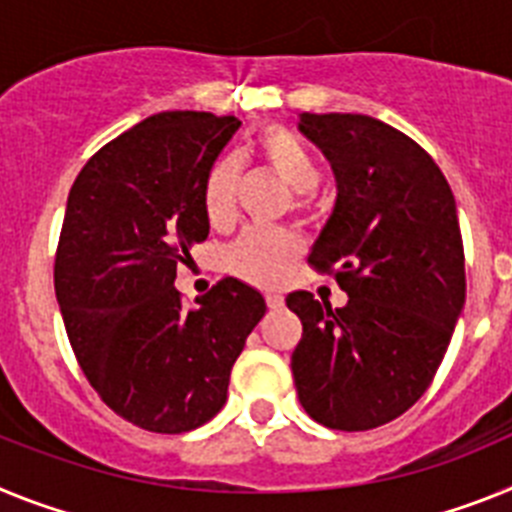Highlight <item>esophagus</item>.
<instances>
[{"mask_svg":"<svg viewBox=\"0 0 512 512\" xmlns=\"http://www.w3.org/2000/svg\"><path fill=\"white\" fill-rule=\"evenodd\" d=\"M265 304H268V309H281L283 296L278 291H268L265 293Z\"/></svg>","mask_w":512,"mask_h":512,"instance_id":"esophagus-1","label":"esophagus"}]
</instances>
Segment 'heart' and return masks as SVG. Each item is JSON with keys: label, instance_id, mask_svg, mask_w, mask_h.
I'll use <instances>...</instances> for the list:
<instances>
[{"label": "heart", "instance_id": "b5f03b06", "mask_svg": "<svg viewBox=\"0 0 512 512\" xmlns=\"http://www.w3.org/2000/svg\"><path fill=\"white\" fill-rule=\"evenodd\" d=\"M257 151L262 162L293 190L296 208H306L309 193L319 188L322 170L309 146L293 131L283 126H270L260 133ZM242 175V162L234 154L216 159L203 180V211L213 226H226L237 216V188ZM301 242L288 229H244L226 250V270L260 286H273L283 281L291 262L299 257Z\"/></svg>", "mask_w": 512, "mask_h": 512}]
</instances>
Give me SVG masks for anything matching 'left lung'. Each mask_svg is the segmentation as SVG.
Masks as SVG:
<instances>
[{"label":"left lung","instance_id":"obj_1","mask_svg":"<svg viewBox=\"0 0 512 512\" xmlns=\"http://www.w3.org/2000/svg\"><path fill=\"white\" fill-rule=\"evenodd\" d=\"M299 128L337 180L309 265L335 275L348 304L288 293L304 324L291 355L296 394L324 428H379L428 391L464 309L456 201L428 151L371 115L304 113Z\"/></svg>","mask_w":512,"mask_h":512}]
</instances>
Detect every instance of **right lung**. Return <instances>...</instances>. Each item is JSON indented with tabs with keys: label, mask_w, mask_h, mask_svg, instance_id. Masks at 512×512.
<instances>
[{
	"label": "right lung",
	"mask_w": 512,
	"mask_h": 512,
	"mask_svg": "<svg viewBox=\"0 0 512 512\" xmlns=\"http://www.w3.org/2000/svg\"><path fill=\"white\" fill-rule=\"evenodd\" d=\"M242 123L170 110L128 128L69 190L53 286L84 376L123 420L188 433L224 407L231 366L265 314L224 278L185 309L177 265L208 237L203 180Z\"/></svg>",
	"instance_id": "right-lung-1"
}]
</instances>
